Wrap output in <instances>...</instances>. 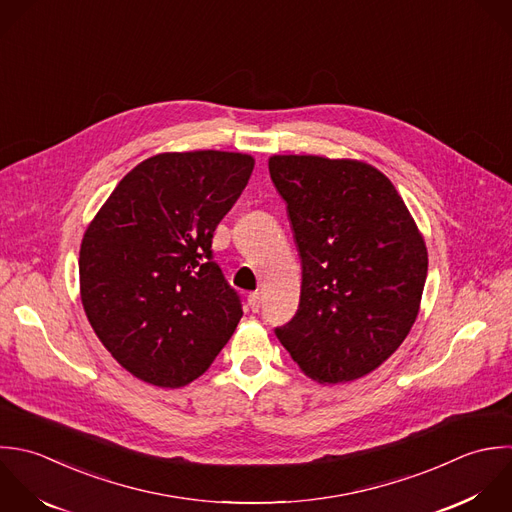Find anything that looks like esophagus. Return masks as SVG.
Returning <instances> with one entry per match:
<instances>
[{
    "mask_svg": "<svg viewBox=\"0 0 512 512\" xmlns=\"http://www.w3.org/2000/svg\"><path fill=\"white\" fill-rule=\"evenodd\" d=\"M247 303H249V309L253 311V313H259V309H261V295L255 291V293H249L247 295Z\"/></svg>",
    "mask_w": 512,
    "mask_h": 512,
    "instance_id": "34e87169",
    "label": "esophagus"
}]
</instances>
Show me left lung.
Returning a JSON list of instances; mask_svg holds the SVG:
<instances>
[{"label":"left lung","instance_id":"left-lung-1","mask_svg":"<svg viewBox=\"0 0 512 512\" xmlns=\"http://www.w3.org/2000/svg\"><path fill=\"white\" fill-rule=\"evenodd\" d=\"M303 265L295 317L275 335L319 383L375 371L409 335L427 281L425 241L393 183L351 159L275 155Z\"/></svg>","mask_w":512,"mask_h":512}]
</instances>
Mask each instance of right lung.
<instances>
[{"mask_svg":"<svg viewBox=\"0 0 512 512\" xmlns=\"http://www.w3.org/2000/svg\"><path fill=\"white\" fill-rule=\"evenodd\" d=\"M253 165L227 151L149 157L87 227L81 303L99 341L137 379L167 389L195 381L243 317L211 243Z\"/></svg>","mask_w":512,"mask_h":512,"instance_id":"right-lung-1","label":"right lung"}]
</instances>
